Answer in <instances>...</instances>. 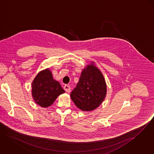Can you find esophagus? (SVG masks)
Returning <instances> with one entry per match:
<instances>
[{
	"label": "esophagus",
	"instance_id": "esophagus-1",
	"mask_svg": "<svg viewBox=\"0 0 154 154\" xmlns=\"http://www.w3.org/2000/svg\"><path fill=\"white\" fill-rule=\"evenodd\" d=\"M64 90L67 92V93H70V90H71V88H70V86L69 85H65L64 86Z\"/></svg>",
	"mask_w": 154,
	"mask_h": 154
}]
</instances>
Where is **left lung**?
<instances>
[{
    "instance_id": "8db88e82",
    "label": "left lung",
    "mask_w": 154,
    "mask_h": 154,
    "mask_svg": "<svg viewBox=\"0 0 154 154\" xmlns=\"http://www.w3.org/2000/svg\"><path fill=\"white\" fill-rule=\"evenodd\" d=\"M106 85L104 78L92 64L83 70L79 83L71 93V100L83 111H93L104 101Z\"/></svg>"
}]
</instances>
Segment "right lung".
<instances>
[{"mask_svg":"<svg viewBox=\"0 0 154 154\" xmlns=\"http://www.w3.org/2000/svg\"><path fill=\"white\" fill-rule=\"evenodd\" d=\"M32 96L37 104L50 106L57 97L65 92L60 83L54 80L48 69L40 71L32 83Z\"/></svg>","mask_w":154,"mask_h":154,"instance_id":"add662e5","label":"right lung"}]
</instances>
